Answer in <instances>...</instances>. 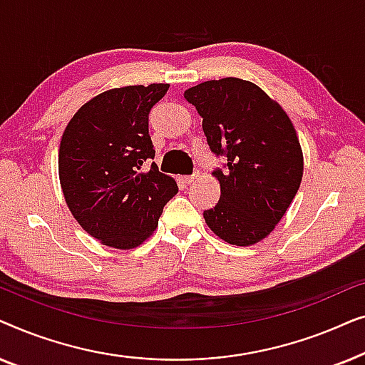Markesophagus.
<instances>
[{"label": "esophagus", "instance_id": "esophagus-1", "mask_svg": "<svg viewBox=\"0 0 365 365\" xmlns=\"http://www.w3.org/2000/svg\"><path fill=\"white\" fill-rule=\"evenodd\" d=\"M196 179H197V174H192V176H182L181 179H179V181H181L182 184H186V186H187V184H191L192 181H196Z\"/></svg>", "mask_w": 365, "mask_h": 365}]
</instances>
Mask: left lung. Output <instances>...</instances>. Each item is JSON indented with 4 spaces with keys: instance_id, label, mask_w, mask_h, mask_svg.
<instances>
[{
    "instance_id": "obj_1",
    "label": "left lung",
    "mask_w": 365,
    "mask_h": 365,
    "mask_svg": "<svg viewBox=\"0 0 365 365\" xmlns=\"http://www.w3.org/2000/svg\"><path fill=\"white\" fill-rule=\"evenodd\" d=\"M226 169H216L221 197L204 211L211 231L232 246H252L274 231L302 181L296 129L281 104L239 78L204 81L184 91Z\"/></svg>"
}]
</instances>
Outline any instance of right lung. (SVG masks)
Masks as SVG:
<instances>
[{
  "label": "right lung",
  "mask_w": 365,
  "mask_h": 365,
  "mask_svg": "<svg viewBox=\"0 0 365 365\" xmlns=\"http://www.w3.org/2000/svg\"><path fill=\"white\" fill-rule=\"evenodd\" d=\"M169 84L124 86L84 103L59 144V182L69 211L104 246L133 249L158 227L178 184L159 173L149 136V111Z\"/></svg>",
  "instance_id": "add662e5"
}]
</instances>
